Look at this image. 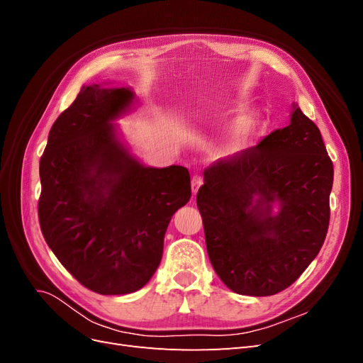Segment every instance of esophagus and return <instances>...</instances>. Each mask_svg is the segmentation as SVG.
<instances>
[{
    "label": "esophagus",
    "instance_id": "obj_1",
    "mask_svg": "<svg viewBox=\"0 0 363 363\" xmlns=\"http://www.w3.org/2000/svg\"><path fill=\"white\" fill-rule=\"evenodd\" d=\"M203 184V179H201V175H199V174H195L194 177H192V180H191V189H192V194L195 195L196 192H199V189H200V186Z\"/></svg>",
    "mask_w": 363,
    "mask_h": 363
}]
</instances>
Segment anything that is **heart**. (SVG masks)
Returning <instances> with one entry per match:
<instances>
[{
    "instance_id": "b5f03b06",
    "label": "heart",
    "mask_w": 363,
    "mask_h": 363,
    "mask_svg": "<svg viewBox=\"0 0 363 363\" xmlns=\"http://www.w3.org/2000/svg\"><path fill=\"white\" fill-rule=\"evenodd\" d=\"M257 121H259V116L256 112H247L244 115H240L235 121L233 125L230 127L228 133L225 135L224 148L228 151H235L242 145H245V142L252 135V131H255L257 125Z\"/></svg>"
}]
</instances>
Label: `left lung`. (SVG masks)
<instances>
[{"mask_svg":"<svg viewBox=\"0 0 363 363\" xmlns=\"http://www.w3.org/2000/svg\"><path fill=\"white\" fill-rule=\"evenodd\" d=\"M196 194L207 255L240 295H274L320 252L330 221L333 163L298 104L288 127L206 168Z\"/></svg>","mask_w":363,"mask_h":363,"instance_id":"left-lung-1","label":"left lung"}]
</instances>
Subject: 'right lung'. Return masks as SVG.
<instances>
[{"label": "right lung", "mask_w": 363, "mask_h": 363, "mask_svg": "<svg viewBox=\"0 0 363 363\" xmlns=\"http://www.w3.org/2000/svg\"><path fill=\"white\" fill-rule=\"evenodd\" d=\"M130 87L83 86L52 124L40 157L39 223L48 247L101 295L144 288L172 215L191 199L189 171L142 164L113 124L135 108Z\"/></svg>", "instance_id": "right-lung-1"}]
</instances>
